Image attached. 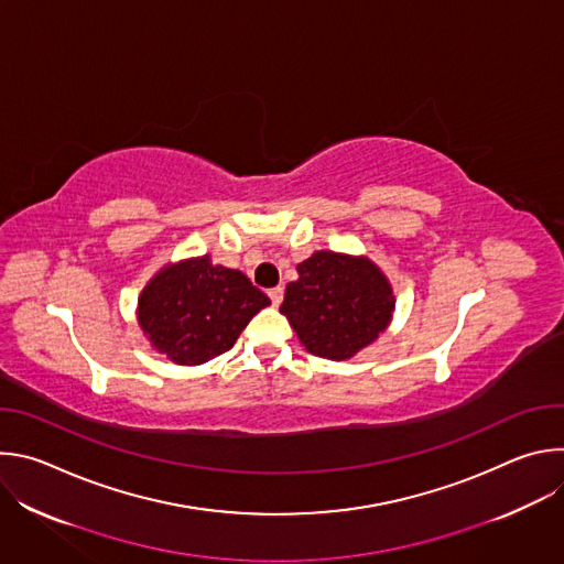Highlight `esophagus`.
Wrapping results in <instances>:
<instances>
[{
  "label": "esophagus",
  "instance_id": "obj_1",
  "mask_svg": "<svg viewBox=\"0 0 564 564\" xmlns=\"http://www.w3.org/2000/svg\"><path fill=\"white\" fill-rule=\"evenodd\" d=\"M268 296L272 299V305H279L281 301H283V288L281 285H276V288H272L270 292H268Z\"/></svg>",
  "mask_w": 564,
  "mask_h": 564
}]
</instances>
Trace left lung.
Returning a JSON list of instances; mask_svg holds the SVG:
<instances>
[{
    "label": "left lung",
    "instance_id": "1",
    "mask_svg": "<svg viewBox=\"0 0 564 564\" xmlns=\"http://www.w3.org/2000/svg\"><path fill=\"white\" fill-rule=\"evenodd\" d=\"M296 272L279 310L310 355L352 359L390 326L394 292L368 257L318 250Z\"/></svg>",
    "mask_w": 564,
    "mask_h": 564
}]
</instances>
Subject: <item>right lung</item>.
<instances>
[{"label":"right lung","mask_w":564,"mask_h":564,"mask_svg":"<svg viewBox=\"0 0 564 564\" xmlns=\"http://www.w3.org/2000/svg\"><path fill=\"white\" fill-rule=\"evenodd\" d=\"M270 299L209 254L160 268L138 296V326L151 348L178 366H200L229 350Z\"/></svg>","instance_id":"1"}]
</instances>
